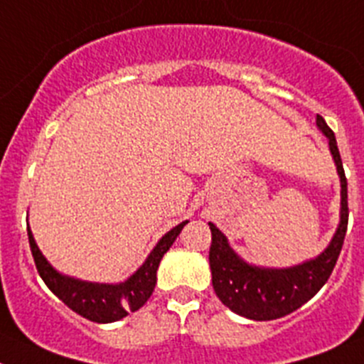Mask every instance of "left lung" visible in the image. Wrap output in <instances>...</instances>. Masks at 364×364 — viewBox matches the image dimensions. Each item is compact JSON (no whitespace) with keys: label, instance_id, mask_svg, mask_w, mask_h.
<instances>
[{"label":"left lung","instance_id":"8db88e82","mask_svg":"<svg viewBox=\"0 0 364 364\" xmlns=\"http://www.w3.org/2000/svg\"><path fill=\"white\" fill-rule=\"evenodd\" d=\"M316 124L328 138L331 152L334 156L339 178H341V220H339L338 232L332 242L318 259L309 260L301 266L289 267V269L253 267L233 253L226 237L210 223L212 246H210L208 259L213 289L226 307L250 320H277L300 309L323 287L341 253L346 226H348L346 178L334 132L320 114L316 117Z\"/></svg>","mask_w":364,"mask_h":364}]
</instances>
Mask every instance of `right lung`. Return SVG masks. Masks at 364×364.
<instances>
[{"instance_id":"1","label":"right lung","mask_w":364,"mask_h":364,"mask_svg":"<svg viewBox=\"0 0 364 364\" xmlns=\"http://www.w3.org/2000/svg\"><path fill=\"white\" fill-rule=\"evenodd\" d=\"M188 223L178 224L176 228L166 233L152 253L149 255V259L145 260L144 266L136 271L129 280L124 284L109 285V284H90V282L75 280V278L63 277L57 273L43 253L37 247L36 240H33L32 232L28 230V242L30 250H32L33 262H36L37 273L44 280V284L48 285V289L52 291L55 296H59L71 311L77 314L84 316L86 320L97 321V323H111L125 318L129 312H134L151 298L152 291L156 285V271H158L159 262H161L163 255L168 251V247L174 244L178 235L181 233L183 226Z\"/></svg>"}]
</instances>
